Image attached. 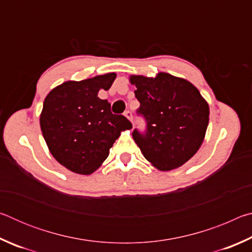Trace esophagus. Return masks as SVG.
<instances>
[{
	"mask_svg": "<svg viewBox=\"0 0 252 252\" xmlns=\"http://www.w3.org/2000/svg\"><path fill=\"white\" fill-rule=\"evenodd\" d=\"M125 117L127 119V120H130L131 122L133 121V116H132V112L129 110L126 111V112H125Z\"/></svg>",
	"mask_w": 252,
	"mask_h": 252,
	"instance_id": "1",
	"label": "esophagus"
}]
</instances>
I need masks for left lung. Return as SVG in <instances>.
<instances>
[{
	"instance_id": "left-lung-1",
	"label": "left lung",
	"mask_w": 252,
	"mask_h": 252,
	"mask_svg": "<svg viewBox=\"0 0 252 252\" xmlns=\"http://www.w3.org/2000/svg\"><path fill=\"white\" fill-rule=\"evenodd\" d=\"M138 113L147 121L146 133L132 136L143 157L160 171L177 169L190 160L204 140L209 105L189 81L164 72L155 78L131 75Z\"/></svg>"
}]
</instances>
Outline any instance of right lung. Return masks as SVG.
I'll return each instance as SVG.
<instances>
[{"label": "right lung", "instance_id": "right-lung-1", "mask_svg": "<svg viewBox=\"0 0 252 252\" xmlns=\"http://www.w3.org/2000/svg\"><path fill=\"white\" fill-rule=\"evenodd\" d=\"M117 74L66 81L49 92L40 116L42 134L60 164L79 174L101 167L122 131L132 129L123 116L112 114L110 103L97 96L109 90Z\"/></svg>", "mask_w": 252, "mask_h": 252}]
</instances>
